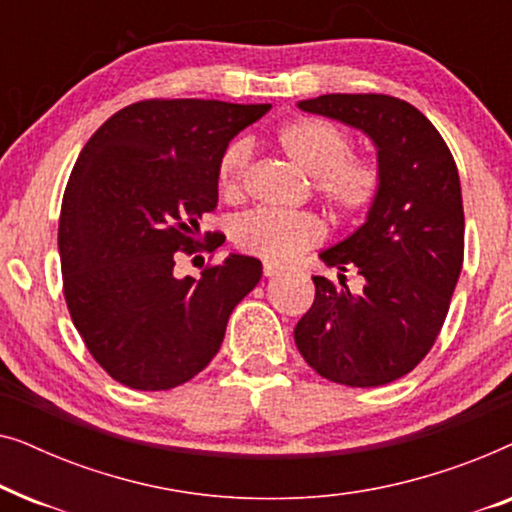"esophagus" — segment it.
<instances>
[{"instance_id": "esophagus-1", "label": "esophagus", "mask_w": 512, "mask_h": 512, "mask_svg": "<svg viewBox=\"0 0 512 512\" xmlns=\"http://www.w3.org/2000/svg\"><path fill=\"white\" fill-rule=\"evenodd\" d=\"M282 272H284L282 265L270 263V261L263 263V275H265V277H277V275H282Z\"/></svg>"}]
</instances>
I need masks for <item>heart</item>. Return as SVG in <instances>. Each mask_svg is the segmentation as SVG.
<instances>
[{"instance_id":"heart-1","label":"heart","mask_w":512,"mask_h":512,"mask_svg":"<svg viewBox=\"0 0 512 512\" xmlns=\"http://www.w3.org/2000/svg\"><path fill=\"white\" fill-rule=\"evenodd\" d=\"M279 151L312 177V186L328 209L340 219H354L368 212L380 191V167L368 158L352 156V137L338 123L326 118L300 116L277 130ZM251 146L233 142L219 160V186L226 195L240 193L247 172ZM324 237V223L310 212L256 209L240 216L233 226V240L247 254L265 261H291Z\"/></svg>"}]
</instances>
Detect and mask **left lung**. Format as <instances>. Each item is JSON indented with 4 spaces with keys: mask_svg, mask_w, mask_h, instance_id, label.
<instances>
[{
    "mask_svg": "<svg viewBox=\"0 0 512 512\" xmlns=\"http://www.w3.org/2000/svg\"><path fill=\"white\" fill-rule=\"evenodd\" d=\"M298 109L363 132L382 179L361 226L319 251L338 277L356 268L363 289L312 277L314 303L293 338L326 380L380 387L429 354L450 307L464 261L457 165L429 118L398 97L333 93Z\"/></svg>",
    "mask_w": 512,
    "mask_h": 512,
    "instance_id": "1",
    "label": "left lung"
}]
</instances>
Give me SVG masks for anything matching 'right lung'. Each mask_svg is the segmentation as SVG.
I'll return each mask as SVG.
<instances>
[{
  "label": "right lung",
  "instance_id": "obj_1",
  "mask_svg": "<svg viewBox=\"0 0 512 512\" xmlns=\"http://www.w3.org/2000/svg\"><path fill=\"white\" fill-rule=\"evenodd\" d=\"M268 111L137 102L76 158L58 228L65 300L88 352L125 387L163 391L198 375L219 352L230 312L261 279L254 256L228 254L200 279L174 275V258L191 254L202 214L216 209L221 153Z\"/></svg>",
  "mask_w": 512,
  "mask_h": 512
}]
</instances>
